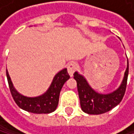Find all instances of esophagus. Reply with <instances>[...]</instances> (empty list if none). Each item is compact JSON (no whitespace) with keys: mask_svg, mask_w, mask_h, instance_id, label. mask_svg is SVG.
Segmentation results:
<instances>
[{"mask_svg":"<svg viewBox=\"0 0 134 134\" xmlns=\"http://www.w3.org/2000/svg\"><path fill=\"white\" fill-rule=\"evenodd\" d=\"M76 71V64L75 63H71L70 64H68V74L71 77L73 76L74 73Z\"/></svg>","mask_w":134,"mask_h":134,"instance_id":"1","label":"esophagus"}]
</instances>
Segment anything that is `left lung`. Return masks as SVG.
<instances>
[{
    "label": "left lung",
    "instance_id": "obj_1",
    "mask_svg": "<svg viewBox=\"0 0 134 134\" xmlns=\"http://www.w3.org/2000/svg\"><path fill=\"white\" fill-rule=\"evenodd\" d=\"M128 75L129 61L127 59V68L120 86L112 92L100 93L92 88L83 75L75 71L74 79L77 82L81 109L87 114L98 115L109 112L118 105L125 92Z\"/></svg>",
    "mask_w": 134,
    "mask_h": 134
}]
</instances>
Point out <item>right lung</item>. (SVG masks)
<instances>
[{"label":"right lung","instance_id":"add662e5","mask_svg":"<svg viewBox=\"0 0 134 134\" xmlns=\"http://www.w3.org/2000/svg\"><path fill=\"white\" fill-rule=\"evenodd\" d=\"M6 76L12 96L21 109L32 113H51L57 109L59 94L63 84L70 79L68 69L64 68L54 77L49 88L43 94L38 96H26L18 92L14 87L9 72L6 69Z\"/></svg>","mask_w":134,"mask_h":134}]
</instances>
